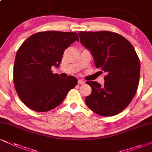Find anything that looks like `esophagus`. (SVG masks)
I'll return each mask as SVG.
<instances>
[{
	"mask_svg": "<svg viewBox=\"0 0 152 152\" xmlns=\"http://www.w3.org/2000/svg\"><path fill=\"white\" fill-rule=\"evenodd\" d=\"M78 84H79V85H82V84H85V82L83 80H78Z\"/></svg>",
	"mask_w": 152,
	"mask_h": 152,
	"instance_id": "esophagus-1",
	"label": "esophagus"
}]
</instances>
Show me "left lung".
<instances>
[{
	"label": "left lung",
	"mask_w": 152,
	"mask_h": 152,
	"mask_svg": "<svg viewBox=\"0 0 152 152\" xmlns=\"http://www.w3.org/2000/svg\"><path fill=\"white\" fill-rule=\"evenodd\" d=\"M81 44L90 50L96 68L106 72L104 85L86 83L91 93L87 106L102 116H113L125 109L134 98L140 74V59L132 45L125 37L108 31H80Z\"/></svg>",
	"instance_id": "1"
}]
</instances>
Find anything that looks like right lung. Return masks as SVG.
<instances>
[{
  "label": "right lung",
  "mask_w": 152,
  "mask_h": 152,
  "mask_svg": "<svg viewBox=\"0 0 152 152\" xmlns=\"http://www.w3.org/2000/svg\"><path fill=\"white\" fill-rule=\"evenodd\" d=\"M75 41V32L41 31L27 38L17 51L13 70L15 88L27 107L38 112L50 110L63 102L67 92L77 84L74 76L66 79L53 74L63 52Z\"/></svg>",
  "instance_id": "right-lung-1"
}]
</instances>
